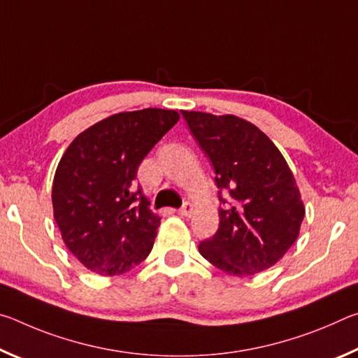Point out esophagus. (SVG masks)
Returning <instances> with one entry per match:
<instances>
[{"instance_id":"34e87169","label":"esophagus","mask_w":358,"mask_h":358,"mask_svg":"<svg viewBox=\"0 0 358 358\" xmlns=\"http://www.w3.org/2000/svg\"><path fill=\"white\" fill-rule=\"evenodd\" d=\"M178 213H180L181 216H189V215L192 213V205H191L189 202H185L183 207H181V208L178 210Z\"/></svg>"}]
</instances>
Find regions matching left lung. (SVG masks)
<instances>
[{
	"mask_svg": "<svg viewBox=\"0 0 358 358\" xmlns=\"http://www.w3.org/2000/svg\"><path fill=\"white\" fill-rule=\"evenodd\" d=\"M215 169L220 227L199 251L216 268L251 276L275 265L299 237L305 216L295 178L262 131L235 115L181 112ZM229 192V201L222 197Z\"/></svg>",
	"mask_w": 358,
	"mask_h": 358,
	"instance_id": "8db88e82",
	"label": "left lung"
}]
</instances>
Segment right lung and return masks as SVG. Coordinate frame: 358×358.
I'll list each match as a JSON object with an SVG mask.
<instances>
[{
  "label": "right lung",
  "instance_id": "right-lung-1",
  "mask_svg": "<svg viewBox=\"0 0 358 358\" xmlns=\"http://www.w3.org/2000/svg\"><path fill=\"white\" fill-rule=\"evenodd\" d=\"M180 120L175 110L112 115L78 134L57 167L53 216L68 250L101 276L147 259L161 217L137 186L143 157Z\"/></svg>",
  "mask_w": 358,
  "mask_h": 358
}]
</instances>
